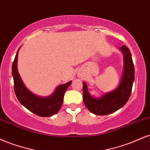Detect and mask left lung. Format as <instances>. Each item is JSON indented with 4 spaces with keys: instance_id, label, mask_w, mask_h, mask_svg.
Returning <instances> with one entry per match:
<instances>
[{
    "instance_id": "obj_1",
    "label": "left lung",
    "mask_w": 150,
    "mask_h": 150,
    "mask_svg": "<svg viewBox=\"0 0 150 150\" xmlns=\"http://www.w3.org/2000/svg\"><path fill=\"white\" fill-rule=\"evenodd\" d=\"M120 50L124 55V70L120 85L115 90L96 99L89 94L85 82L82 83L84 104L94 114L104 116L115 112L126 104L131 94L135 79V68L128 48L123 45Z\"/></svg>"
}]
</instances>
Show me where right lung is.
Returning <instances> with one entry per match:
<instances>
[{
	"label": "right lung",
	"mask_w": 150,
	"mask_h": 150,
	"mask_svg": "<svg viewBox=\"0 0 150 150\" xmlns=\"http://www.w3.org/2000/svg\"><path fill=\"white\" fill-rule=\"evenodd\" d=\"M18 51L13 63L12 74L14 80V89L16 97L21 104L34 114L42 117H49L58 112L63 104L65 91L71 84L70 82L58 86L52 95L40 97L30 92L23 84L17 68Z\"/></svg>",
	"instance_id": "right-lung-1"
}]
</instances>
